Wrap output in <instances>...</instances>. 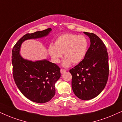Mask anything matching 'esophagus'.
<instances>
[{"label": "esophagus", "instance_id": "1", "mask_svg": "<svg viewBox=\"0 0 122 122\" xmlns=\"http://www.w3.org/2000/svg\"><path fill=\"white\" fill-rule=\"evenodd\" d=\"M66 69H61V70H60V72H61V74H63V73L66 72Z\"/></svg>", "mask_w": 122, "mask_h": 122}]
</instances>
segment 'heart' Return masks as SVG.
I'll use <instances>...</instances> for the list:
<instances>
[{
	"mask_svg": "<svg viewBox=\"0 0 122 122\" xmlns=\"http://www.w3.org/2000/svg\"><path fill=\"white\" fill-rule=\"evenodd\" d=\"M87 41L84 36L72 33H65L58 36L55 41L54 46L51 45L48 52L53 62L58 63L64 53L66 57L63 65L69 66L71 64H77L83 59L86 53Z\"/></svg>",
	"mask_w": 122,
	"mask_h": 122,
	"instance_id": "1",
	"label": "heart"
}]
</instances>
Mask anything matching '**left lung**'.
I'll use <instances>...</instances> for the list:
<instances>
[{"label": "left lung", "mask_w": 122, "mask_h": 122, "mask_svg": "<svg viewBox=\"0 0 122 122\" xmlns=\"http://www.w3.org/2000/svg\"><path fill=\"white\" fill-rule=\"evenodd\" d=\"M90 39V46L84 58L70 70L72 75V88L81 100L92 99L98 96L106 85L109 72L108 54L106 46L96 35L84 32Z\"/></svg>", "instance_id": "8db88e82"}]
</instances>
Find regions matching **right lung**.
<instances>
[{
	"label": "right lung",
	"mask_w": 122,
	"mask_h": 122,
	"mask_svg": "<svg viewBox=\"0 0 122 122\" xmlns=\"http://www.w3.org/2000/svg\"><path fill=\"white\" fill-rule=\"evenodd\" d=\"M51 30L49 28L25 34L12 50L13 76L15 83L24 97L38 103H46L54 97L55 83L61 76L60 68L46 60L36 62L24 60L19 55V50L25 40L46 36Z\"/></svg>",
	"instance_id": "obj_1"
}]
</instances>
